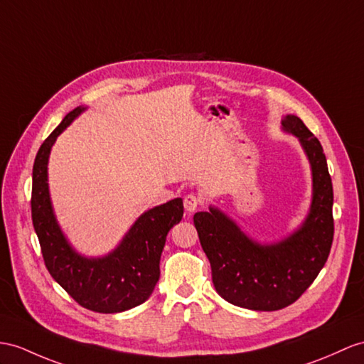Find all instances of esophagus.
<instances>
[{"label":"esophagus","instance_id":"1","mask_svg":"<svg viewBox=\"0 0 364 364\" xmlns=\"http://www.w3.org/2000/svg\"><path fill=\"white\" fill-rule=\"evenodd\" d=\"M199 205H202V198H199L198 194L190 193L183 198V207L187 210V213H193Z\"/></svg>","mask_w":364,"mask_h":364}]
</instances>
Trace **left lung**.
Returning <instances> with one entry per match:
<instances>
[{
    "instance_id": "left-lung-1",
    "label": "left lung",
    "mask_w": 364,
    "mask_h": 364,
    "mask_svg": "<svg viewBox=\"0 0 364 364\" xmlns=\"http://www.w3.org/2000/svg\"><path fill=\"white\" fill-rule=\"evenodd\" d=\"M282 127L299 139L312 165L314 199L303 227L279 244L259 245L215 208L193 218L218 294L235 306L265 312L294 304L304 294L333 241L332 179L320 140L296 115H286Z\"/></svg>"
}]
</instances>
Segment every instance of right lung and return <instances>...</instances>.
Here are the masks:
<instances>
[{
  "label": "right lung",
  "instance_id": "add662e5",
  "mask_svg": "<svg viewBox=\"0 0 364 364\" xmlns=\"http://www.w3.org/2000/svg\"><path fill=\"white\" fill-rule=\"evenodd\" d=\"M85 108L70 111L43 141L32 171V224L50 277L77 303L92 312L117 314L149 298L161 277L159 262L170 228L183 216L182 199L144 213L122 244L105 258L87 259L70 249L52 213L48 159L55 139Z\"/></svg>",
  "mask_w": 364,
  "mask_h": 364
}]
</instances>
